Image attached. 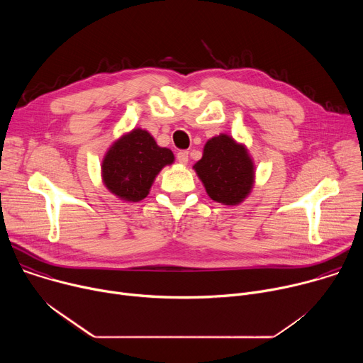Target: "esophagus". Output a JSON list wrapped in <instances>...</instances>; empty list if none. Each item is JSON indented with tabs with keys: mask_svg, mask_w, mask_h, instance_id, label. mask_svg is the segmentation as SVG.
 Segmentation results:
<instances>
[{
	"mask_svg": "<svg viewBox=\"0 0 363 363\" xmlns=\"http://www.w3.org/2000/svg\"><path fill=\"white\" fill-rule=\"evenodd\" d=\"M188 150H179L178 153H177V160H178V162L179 164H182V165H186L188 164Z\"/></svg>",
	"mask_w": 363,
	"mask_h": 363,
	"instance_id": "34e87169",
	"label": "esophagus"
}]
</instances>
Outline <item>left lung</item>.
<instances>
[{"mask_svg": "<svg viewBox=\"0 0 363 363\" xmlns=\"http://www.w3.org/2000/svg\"><path fill=\"white\" fill-rule=\"evenodd\" d=\"M194 169L206 194L225 205L240 203L254 184V164L245 146L224 133L205 143Z\"/></svg>", "mask_w": 363, "mask_h": 363, "instance_id": "1", "label": "left lung"}]
</instances>
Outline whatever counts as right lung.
<instances>
[{
  "label": "right lung",
  "instance_id": "right-lung-1",
  "mask_svg": "<svg viewBox=\"0 0 363 363\" xmlns=\"http://www.w3.org/2000/svg\"><path fill=\"white\" fill-rule=\"evenodd\" d=\"M174 160L172 150L158 146L150 133L133 129L118 139L103 158V182L116 196L138 202L146 198L155 177Z\"/></svg>",
  "mask_w": 363,
  "mask_h": 363
}]
</instances>
